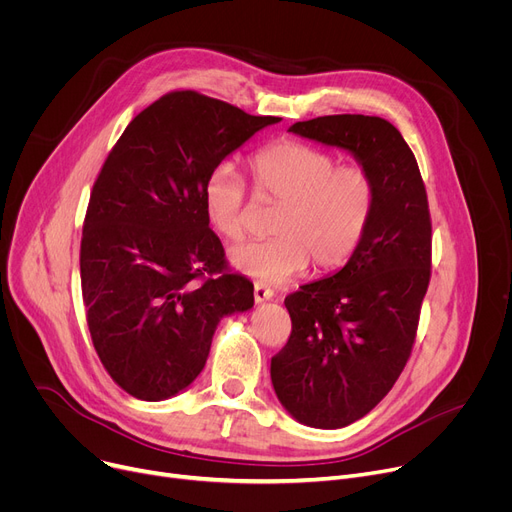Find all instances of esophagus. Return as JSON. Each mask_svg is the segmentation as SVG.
<instances>
[{
    "instance_id": "1",
    "label": "esophagus",
    "mask_w": 512,
    "mask_h": 512,
    "mask_svg": "<svg viewBox=\"0 0 512 512\" xmlns=\"http://www.w3.org/2000/svg\"><path fill=\"white\" fill-rule=\"evenodd\" d=\"M274 299V290L265 284H255V303H265Z\"/></svg>"
}]
</instances>
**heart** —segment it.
I'll use <instances>...</instances> for the list:
<instances>
[{
    "label": "heart",
    "mask_w": 512,
    "mask_h": 512,
    "mask_svg": "<svg viewBox=\"0 0 512 512\" xmlns=\"http://www.w3.org/2000/svg\"><path fill=\"white\" fill-rule=\"evenodd\" d=\"M253 180L261 199L280 203L267 240L230 249V263L261 284H282L299 276L313 259L317 270H334L351 259L369 230L378 186L361 166H338V159L307 143L282 141L259 151ZM247 186L230 161L213 166L203 182L209 224L224 238L245 232Z\"/></svg>",
    "instance_id": "1"
}]
</instances>
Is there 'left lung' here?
<instances>
[{
    "instance_id": "8db88e82",
    "label": "left lung",
    "mask_w": 512,
    "mask_h": 512,
    "mask_svg": "<svg viewBox=\"0 0 512 512\" xmlns=\"http://www.w3.org/2000/svg\"><path fill=\"white\" fill-rule=\"evenodd\" d=\"M288 132L348 151L378 186L357 253L286 297L292 332L272 359L282 407L309 427L338 429L378 405L411 357L432 276V220L417 159L388 120L321 116Z\"/></svg>"
}]
</instances>
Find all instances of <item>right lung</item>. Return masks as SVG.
Masks as SVG:
<instances>
[{
	"label": "right lung",
	"mask_w": 512,
	"mask_h": 512,
	"mask_svg": "<svg viewBox=\"0 0 512 512\" xmlns=\"http://www.w3.org/2000/svg\"><path fill=\"white\" fill-rule=\"evenodd\" d=\"M276 122L174 91L134 118L107 155L85 215L80 284L95 351L130 396L157 402L186 390L220 319L253 307V284L226 272L203 182Z\"/></svg>",
	"instance_id": "1"
}]
</instances>
